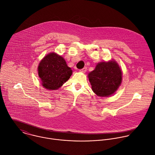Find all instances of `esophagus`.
<instances>
[{
	"mask_svg": "<svg viewBox=\"0 0 155 155\" xmlns=\"http://www.w3.org/2000/svg\"><path fill=\"white\" fill-rule=\"evenodd\" d=\"M86 71H87V68H84L80 69V72H84H84H86Z\"/></svg>",
	"mask_w": 155,
	"mask_h": 155,
	"instance_id": "obj_1",
	"label": "esophagus"
}]
</instances>
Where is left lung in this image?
Instances as JSON below:
<instances>
[{"mask_svg":"<svg viewBox=\"0 0 155 155\" xmlns=\"http://www.w3.org/2000/svg\"><path fill=\"white\" fill-rule=\"evenodd\" d=\"M88 78L94 92L99 97H109L117 91L122 81V71L115 60L98 63L89 73Z\"/></svg>","mask_w":155,"mask_h":155,"instance_id":"8db88e82","label":"left lung"}]
</instances>
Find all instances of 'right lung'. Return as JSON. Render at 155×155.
<instances>
[{"mask_svg":"<svg viewBox=\"0 0 155 155\" xmlns=\"http://www.w3.org/2000/svg\"><path fill=\"white\" fill-rule=\"evenodd\" d=\"M72 74L65 60L55 52L46 55L40 62L38 74L41 85L48 90L58 89Z\"/></svg>","mask_w":155,"mask_h":155,"instance_id":"right-lung-1","label":"right lung"}]
</instances>
